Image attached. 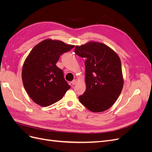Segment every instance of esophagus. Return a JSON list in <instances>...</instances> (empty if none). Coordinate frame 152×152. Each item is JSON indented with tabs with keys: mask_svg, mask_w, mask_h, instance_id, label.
<instances>
[{
	"mask_svg": "<svg viewBox=\"0 0 152 152\" xmlns=\"http://www.w3.org/2000/svg\"><path fill=\"white\" fill-rule=\"evenodd\" d=\"M77 84V80H73L72 82V85H75V84Z\"/></svg>",
	"mask_w": 152,
	"mask_h": 152,
	"instance_id": "1",
	"label": "esophagus"
}]
</instances>
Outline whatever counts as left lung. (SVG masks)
Returning <instances> with one entry per match:
<instances>
[{
  "label": "left lung",
  "mask_w": 152,
  "mask_h": 152,
  "mask_svg": "<svg viewBox=\"0 0 152 152\" xmlns=\"http://www.w3.org/2000/svg\"><path fill=\"white\" fill-rule=\"evenodd\" d=\"M75 53L86 59L84 94L80 102L91 112H102L115 103L124 86L121 59L108 45L90 41L76 45Z\"/></svg>",
  "instance_id": "obj_1"
}]
</instances>
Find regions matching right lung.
Instances as JSON below:
<instances>
[{
  "mask_svg": "<svg viewBox=\"0 0 152 152\" xmlns=\"http://www.w3.org/2000/svg\"><path fill=\"white\" fill-rule=\"evenodd\" d=\"M74 47L48 39L31 49L23 65L21 77L26 93L35 103L48 107L60 100L70 88L56 63L63 53Z\"/></svg>",
  "mask_w": 152,
  "mask_h": 152,
  "instance_id": "right-lung-1",
  "label": "right lung"
}]
</instances>
